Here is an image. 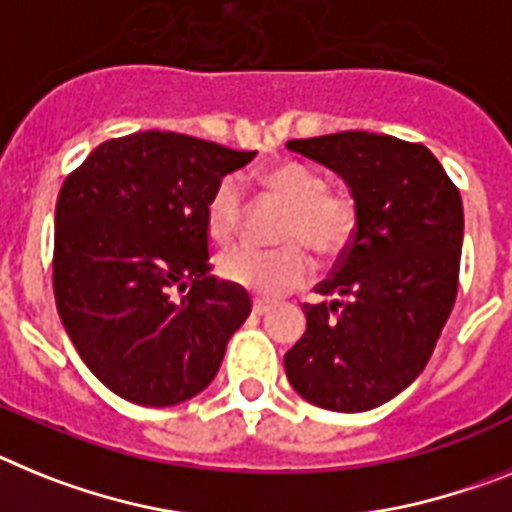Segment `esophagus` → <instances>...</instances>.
Returning <instances> with one entry per match:
<instances>
[{
  "instance_id": "34e87169",
  "label": "esophagus",
  "mask_w": 512,
  "mask_h": 512,
  "mask_svg": "<svg viewBox=\"0 0 512 512\" xmlns=\"http://www.w3.org/2000/svg\"><path fill=\"white\" fill-rule=\"evenodd\" d=\"M252 311H255L257 317H262V314H268L270 311V304L268 301H255V304H252Z\"/></svg>"
}]
</instances>
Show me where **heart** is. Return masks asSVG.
Listing matches in <instances>:
<instances>
[{
	"instance_id": "b5f03b06",
	"label": "heart",
	"mask_w": 512,
	"mask_h": 512,
	"mask_svg": "<svg viewBox=\"0 0 512 512\" xmlns=\"http://www.w3.org/2000/svg\"><path fill=\"white\" fill-rule=\"evenodd\" d=\"M262 185L291 208L283 229L288 247L262 252L255 247H234L219 257V273L231 286L278 299L283 293L306 286L314 275V260L303 244L324 260L342 255L353 242L358 211L350 195L327 190V180L309 164L281 162L262 172ZM244 198L237 180H221L208 198L206 229L211 239L226 244L237 237L242 224Z\"/></svg>"
}]
</instances>
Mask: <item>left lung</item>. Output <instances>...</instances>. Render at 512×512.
Listing matches in <instances>:
<instances>
[{
    "label": "left lung",
    "instance_id": "left-lung-1",
    "mask_svg": "<svg viewBox=\"0 0 512 512\" xmlns=\"http://www.w3.org/2000/svg\"><path fill=\"white\" fill-rule=\"evenodd\" d=\"M286 149L335 172L358 211L353 242L306 332L286 353V376L306 402L366 412L428 366L459 291L464 206L433 151L368 131L293 139Z\"/></svg>",
    "mask_w": 512,
    "mask_h": 512
}]
</instances>
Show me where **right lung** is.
Returning <instances> with one entry per match:
<instances>
[{
    "instance_id": "1",
    "label": "right lung",
    "mask_w": 512,
    "mask_h": 512,
    "mask_svg": "<svg viewBox=\"0 0 512 512\" xmlns=\"http://www.w3.org/2000/svg\"><path fill=\"white\" fill-rule=\"evenodd\" d=\"M252 159L255 151L141 131L92 149L61 185L56 309L82 361L118 397L172 407L216 379L252 301L211 275L206 206Z\"/></svg>"
}]
</instances>
